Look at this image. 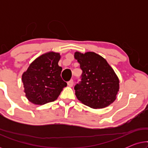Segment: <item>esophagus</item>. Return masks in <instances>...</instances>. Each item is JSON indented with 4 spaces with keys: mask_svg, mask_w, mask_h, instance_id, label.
<instances>
[{
    "mask_svg": "<svg viewBox=\"0 0 148 148\" xmlns=\"http://www.w3.org/2000/svg\"><path fill=\"white\" fill-rule=\"evenodd\" d=\"M67 85H68V86L72 87L73 86V81L72 79L70 80L69 82H67Z\"/></svg>",
    "mask_w": 148,
    "mask_h": 148,
    "instance_id": "obj_1",
    "label": "esophagus"
}]
</instances>
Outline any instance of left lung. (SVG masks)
I'll use <instances>...</instances> for the list:
<instances>
[{
	"label": "left lung",
	"instance_id": "left-lung-1",
	"mask_svg": "<svg viewBox=\"0 0 148 148\" xmlns=\"http://www.w3.org/2000/svg\"><path fill=\"white\" fill-rule=\"evenodd\" d=\"M82 70L79 84L75 86L80 102L92 108H103L112 104L119 90V79L102 56L93 52H75Z\"/></svg>",
	"mask_w": 148,
	"mask_h": 148
}]
</instances>
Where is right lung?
I'll use <instances>...</instances> for the list:
<instances>
[{"label":"right lung","instance_id":"obj_1","mask_svg":"<svg viewBox=\"0 0 148 148\" xmlns=\"http://www.w3.org/2000/svg\"><path fill=\"white\" fill-rule=\"evenodd\" d=\"M60 58V54L56 52L42 54L22 75L24 92L29 102L37 105L54 102L66 86L60 77L62 67L58 64Z\"/></svg>","mask_w":148,"mask_h":148}]
</instances>
